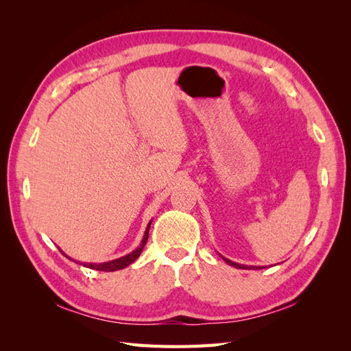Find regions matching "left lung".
Segmentation results:
<instances>
[{
    "label": "left lung",
    "mask_w": 351,
    "mask_h": 351,
    "mask_svg": "<svg viewBox=\"0 0 351 351\" xmlns=\"http://www.w3.org/2000/svg\"><path fill=\"white\" fill-rule=\"evenodd\" d=\"M221 258L224 259V261H226L228 265H231V267H234V268H240V269H250V268H252V269H262V268H263V267H250V268H247L246 265H240V263H236V262H232V261H230V259H226L224 256H221Z\"/></svg>",
    "instance_id": "obj_1"
}]
</instances>
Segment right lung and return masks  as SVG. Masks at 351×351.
I'll use <instances>...</instances> for the list:
<instances>
[{"label": "right lung", "instance_id": "right-lung-1", "mask_svg": "<svg viewBox=\"0 0 351 351\" xmlns=\"http://www.w3.org/2000/svg\"><path fill=\"white\" fill-rule=\"evenodd\" d=\"M149 227H151V222L147 224V228L145 231V236H143V240L141 243V246L137 247L136 250H133L132 253L125 254V256L120 258V259H115V261H111V262H105V263H83V267H88V268H92V269H97V271H105V272H110V271H119V269H123L125 267H129L130 263H133L137 258L141 256V253L145 247V244L147 241V239H149ZM70 259V258H69ZM79 263V262H77ZM82 265V263H80Z\"/></svg>", "mask_w": 351, "mask_h": 351}]
</instances>
